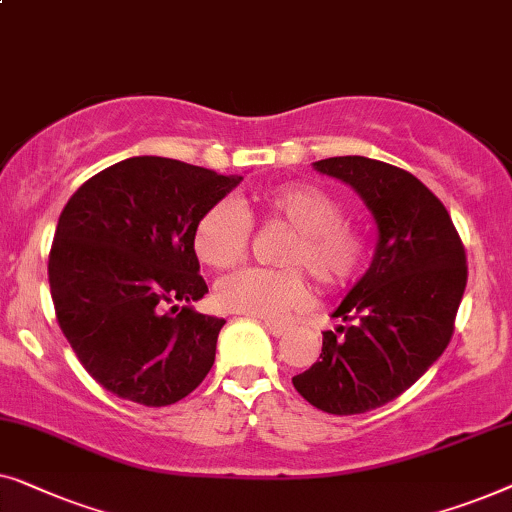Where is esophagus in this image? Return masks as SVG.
<instances>
[{
    "instance_id": "esophagus-1",
    "label": "esophagus",
    "mask_w": 512,
    "mask_h": 512,
    "mask_svg": "<svg viewBox=\"0 0 512 512\" xmlns=\"http://www.w3.org/2000/svg\"><path fill=\"white\" fill-rule=\"evenodd\" d=\"M262 325H264V329H266V331H269L271 336H276V338L285 336L287 331H290V327H287V325H280V322H271V320H264Z\"/></svg>"
}]
</instances>
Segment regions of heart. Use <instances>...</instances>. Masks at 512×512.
<instances>
[{"label":"heart","instance_id":"heart-1","mask_svg":"<svg viewBox=\"0 0 512 512\" xmlns=\"http://www.w3.org/2000/svg\"><path fill=\"white\" fill-rule=\"evenodd\" d=\"M262 204L273 218L294 229L280 255L287 269H243L220 280L215 297L232 313L280 320L301 311L311 299L304 271L325 290L343 287L364 259V236L348 222L341 201L318 185L287 183L264 192ZM253 222L236 199H220L199 215L192 232L194 253L215 269H232L248 253Z\"/></svg>","mask_w":512,"mask_h":512}]
</instances>
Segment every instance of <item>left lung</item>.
<instances>
[{
  "label": "left lung",
  "instance_id": "1",
  "mask_svg": "<svg viewBox=\"0 0 512 512\" xmlns=\"http://www.w3.org/2000/svg\"><path fill=\"white\" fill-rule=\"evenodd\" d=\"M350 185L378 227L371 266L331 313L320 362L294 390L331 415L385 406L422 378L448 348L466 287V255L450 213L413 174L369 157L313 162Z\"/></svg>",
  "mask_w": 512,
  "mask_h": 512
}]
</instances>
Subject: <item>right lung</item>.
<instances>
[{"label":"right lung","mask_w":512,"mask_h":512,"mask_svg":"<svg viewBox=\"0 0 512 512\" xmlns=\"http://www.w3.org/2000/svg\"><path fill=\"white\" fill-rule=\"evenodd\" d=\"M241 181L139 155L99 171L64 206L50 297L85 371L115 397L171 406L211 371L225 320L192 311L208 292L192 232Z\"/></svg>","instance_id":"add662e5"}]
</instances>
